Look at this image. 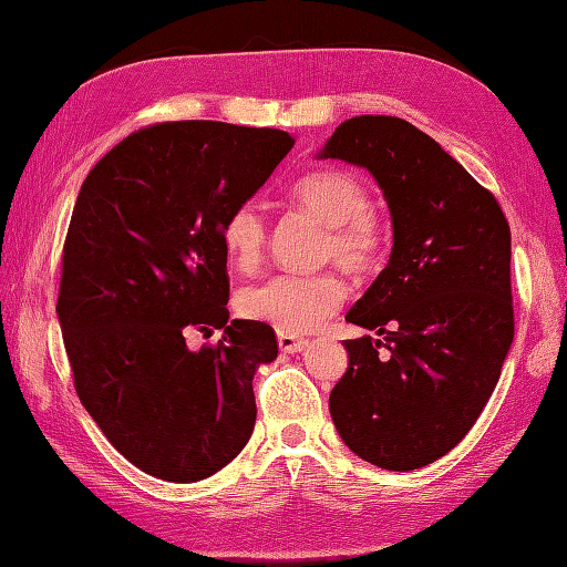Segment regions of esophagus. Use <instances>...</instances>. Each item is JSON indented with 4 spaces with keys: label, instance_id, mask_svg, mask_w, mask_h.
<instances>
[{
    "label": "esophagus",
    "instance_id": "34e87169",
    "mask_svg": "<svg viewBox=\"0 0 567 567\" xmlns=\"http://www.w3.org/2000/svg\"><path fill=\"white\" fill-rule=\"evenodd\" d=\"M307 346H310V340H307V338H300V336H293V333L279 331V348H281V352L296 354V352H302Z\"/></svg>",
    "mask_w": 567,
    "mask_h": 567
}]
</instances>
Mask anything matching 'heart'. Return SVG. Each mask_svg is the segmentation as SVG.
Instances as JSON below:
<instances>
[{
	"label": "heart",
	"instance_id": "b5f03b06",
	"mask_svg": "<svg viewBox=\"0 0 567 567\" xmlns=\"http://www.w3.org/2000/svg\"><path fill=\"white\" fill-rule=\"evenodd\" d=\"M290 196L300 208L326 221L321 255L350 271H369L381 262L388 246L383 221L371 210L369 186L346 169H317L300 177ZM221 248L244 271L260 265L267 244V221L252 203L229 210L219 229ZM348 290L333 271L277 274L241 290L244 317L277 326L284 333L315 331L346 300Z\"/></svg>",
	"mask_w": 567,
	"mask_h": 567
}]
</instances>
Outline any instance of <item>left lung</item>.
I'll return each instance as SVG.
<instances>
[{
	"label": "left lung",
	"instance_id": "obj_1",
	"mask_svg": "<svg viewBox=\"0 0 567 567\" xmlns=\"http://www.w3.org/2000/svg\"><path fill=\"white\" fill-rule=\"evenodd\" d=\"M321 158L367 167L392 217L390 262L346 317L383 340H346L331 416L373 466L423 468L466 437L502 375L513 342L508 221L492 192L402 117L346 120Z\"/></svg>",
	"mask_w": 567,
	"mask_h": 567
}]
</instances>
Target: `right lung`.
<instances>
[{"label": "right lung", "mask_w": 567, "mask_h": 567, "mask_svg": "<svg viewBox=\"0 0 567 567\" xmlns=\"http://www.w3.org/2000/svg\"><path fill=\"white\" fill-rule=\"evenodd\" d=\"M293 144L284 130L158 123L113 146L80 188L56 302L63 346L82 406L153 477H210L252 435V375L279 346L269 323L229 321L219 229ZM192 328L226 336L192 351Z\"/></svg>", "instance_id": "1"}]
</instances>
